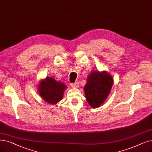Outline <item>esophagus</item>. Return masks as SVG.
Returning a JSON list of instances; mask_svg holds the SVG:
<instances>
[{
  "label": "esophagus",
  "instance_id": "1",
  "mask_svg": "<svg viewBox=\"0 0 152 152\" xmlns=\"http://www.w3.org/2000/svg\"><path fill=\"white\" fill-rule=\"evenodd\" d=\"M71 86L72 88H77L79 86V83L77 81V82H75L74 83H72L71 84Z\"/></svg>",
  "mask_w": 152,
  "mask_h": 152
}]
</instances>
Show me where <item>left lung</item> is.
<instances>
[{"instance_id": "8db88e82", "label": "left lung", "mask_w": 152, "mask_h": 152, "mask_svg": "<svg viewBox=\"0 0 152 152\" xmlns=\"http://www.w3.org/2000/svg\"><path fill=\"white\" fill-rule=\"evenodd\" d=\"M87 80L84 86L86 100L92 107H99L110 93L113 84V77L105 71H93Z\"/></svg>"}]
</instances>
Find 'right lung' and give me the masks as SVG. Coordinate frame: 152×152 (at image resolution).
Here are the masks:
<instances>
[{
  "label": "right lung",
  "mask_w": 152,
  "mask_h": 152,
  "mask_svg": "<svg viewBox=\"0 0 152 152\" xmlns=\"http://www.w3.org/2000/svg\"><path fill=\"white\" fill-rule=\"evenodd\" d=\"M66 88L64 84L48 77L40 82L38 91L43 100L51 104H55L62 99Z\"/></svg>",
  "instance_id": "obj_1"
}]
</instances>
